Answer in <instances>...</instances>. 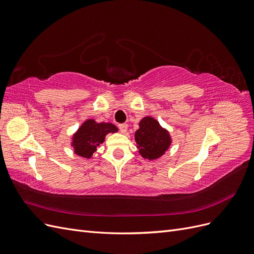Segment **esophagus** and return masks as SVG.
<instances>
[{
	"label": "esophagus",
	"instance_id": "34e87169",
	"mask_svg": "<svg viewBox=\"0 0 254 254\" xmlns=\"http://www.w3.org/2000/svg\"><path fill=\"white\" fill-rule=\"evenodd\" d=\"M119 128H120V131L122 133H125L127 131V129H128V125L127 124H120Z\"/></svg>",
	"mask_w": 254,
	"mask_h": 254
}]
</instances>
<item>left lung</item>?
I'll return each instance as SVG.
<instances>
[{
	"label": "left lung",
	"instance_id": "left-lung-1",
	"mask_svg": "<svg viewBox=\"0 0 254 254\" xmlns=\"http://www.w3.org/2000/svg\"><path fill=\"white\" fill-rule=\"evenodd\" d=\"M134 133L136 147L144 159L156 160L163 156L172 144L171 135L159 122L151 117L141 120Z\"/></svg>",
	"mask_w": 254,
	"mask_h": 254
}]
</instances>
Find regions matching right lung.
Instances as JSON below:
<instances>
[{
  "label": "right lung",
  "mask_w": 254,
  "mask_h": 254,
  "mask_svg": "<svg viewBox=\"0 0 254 254\" xmlns=\"http://www.w3.org/2000/svg\"><path fill=\"white\" fill-rule=\"evenodd\" d=\"M110 132H118V127L111 123H96L92 119L87 120L72 137L74 152L82 158L90 159L98 146L104 143L105 136Z\"/></svg>",
  "instance_id": "add662e5"
}]
</instances>
